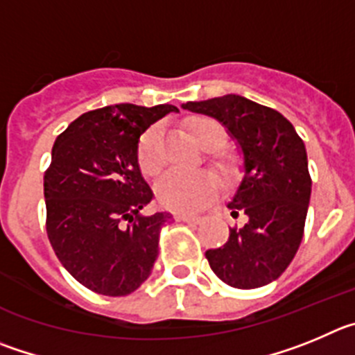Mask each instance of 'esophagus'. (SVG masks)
I'll list each match as a JSON object with an SVG mask.
<instances>
[{
  "label": "esophagus",
  "instance_id": "esophagus-1",
  "mask_svg": "<svg viewBox=\"0 0 355 355\" xmlns=\"http://www.w3.org/2000/svg\"><path fill=\"white\" fill-rule=\"evenodd\" d=\"M177 221L184 223H193V225H198L201 221L200 216H191V214H182V216H177Z\"/></svg>",
  "mask_w": 355,
  "mask_h": 355
}]
</instances>
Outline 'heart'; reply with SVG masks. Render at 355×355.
Instances as JSON below:
<instances>
[{"label": "heart", "instance_id": "obj_1", "mask_svg": "<svg viewBox=\"0 0 355 355\" xmlns=\"http://www.w3.org/2000/svg\"><path fill=\"white\" fill-rule=\"evenodd\" d=\"M185 130L207 152V161L219 177L223 185H233L244 173V161L233 150L223 148L226 143V130L223 123L214 118L200 116L185 123ZM136 159L145 177H157L164 159L161 150V132L152 127L138 141ZM217 191V178L209 170L194 173H168L155 184V194L166 209L175 212H193L205 207Z\"/></svg>", "mask_w": 355, "mask_h": 355}]
</instances>
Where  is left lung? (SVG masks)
<instances>
[{
    "instance_id": "8db88e82",
    "label": "left lung",
    "mask_w": 355,
    "mask_h": 355,
    "mask_svg": "<svg viewBox=\"0 0 355 355\" xmlns=\"http://www.w3.org/2000/svg\"><path fill=\"white\" fill-rule=\"evenodd\" d=\"M184 110L217 118L241 145L244 178L228 203L225 245L205 253L223 283L241 290L269 285L285 272L304 235L311 177L304 141L276 110L241 95L187 102Z\"/></svg>"
}]
</instances>
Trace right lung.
<instances>
[{
  "label": "right lung",
  "instance_id": "1",
  "mask_svg": "<svg viewBox=\"0 0 355 355\" xmlns=\"http://www.w3.org/2000/svg\"><path fill=\"white\" fill-rule=\"evenodd\" d=\"M171 111L114 104L81 114L53 145L44 173L46 230L54 254L83 286L122 297L150 276L170 212L141 216L154 193L141 177L139 136Z\"/></svg>",
  "mask_w": 355,
  "mask_h": 355
}]
</instances>
